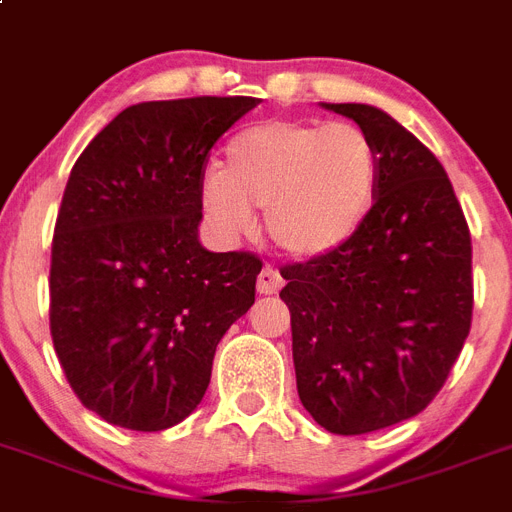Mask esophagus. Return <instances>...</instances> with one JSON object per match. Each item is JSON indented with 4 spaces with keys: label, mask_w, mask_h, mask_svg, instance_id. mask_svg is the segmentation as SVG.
Masks as SVG:
<instances>
[{
    "label": "esophagus",
    "mask_w": 512,
    "mask_h": 512,
    "mask_svg": "<svg viewBox=\"0 0 512 512\" xmlns=\"http://www.w3.org/2000/svg\"><path fill=\"white\" fill-rule=\"evenodd\" d=\"M281 286V273L275 268H270V265H265V268L260 270V275H257V293H262V296H273V293L281 291Z\"/></svg>",
    "instance_id": "1"
}]
</instances>
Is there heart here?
Instances as JSON below:
<instances>
[{"mask_svg": "<svg viewBox=\"0 0 512 512\" xmlns=\"http://www.w3.org/2000/svg\"><path fill=\"white\" fill-rule=\"evenodd\" d=\"M379 180V146L361 126L270 118L231 136L221 172L203 180L201 206L226 237L250 234L260 208L283 252L319 257L361 229Z\"/></svg>", "mask_w": 512, "mask_h": 512, "instance_id": "obj_1", "label": "heart"}]
</instances>
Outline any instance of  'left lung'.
Wrapping results in <instances>:
<instances>
[{"instance_id":"left-lung-1","label":"left lung","mask_w":512,"mask_h":512,"mask_svg":"<svg viewBox=\"0 0 512 512\" xmlns=\"http://www.w3.org/2000/svg\"><path fill=\"white\" fill-rule=\"evenodd\" d=\"M379 146L368 219L340 250L283 265L299 399L324 430L363 435L443 389L471 327V234L433 151L384 110L324 105Z\"/></svg>"}]
</instances>
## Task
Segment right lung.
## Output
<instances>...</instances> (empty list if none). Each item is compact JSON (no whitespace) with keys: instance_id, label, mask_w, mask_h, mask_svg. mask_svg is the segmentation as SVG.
I'll use <instances>...</instances> for the list:
<instances>
[{"instance_id":"add662e5","label":"right lung","mask_w":512,"mask_h":512,"mask_svg":"<svg viewBox=\"0 0 512 512\" xmlns=\"http://www.w3.org/2000/svg\"><path fill=\"white\" fill-rule=\"evenodd\" d=\"M257 97L139 102L71 167L51 244V337L110 425L154 433L201 404L216 345L255 304L262 260L198 242L213 144Z\"/></svg>"}]
</instances>
